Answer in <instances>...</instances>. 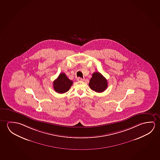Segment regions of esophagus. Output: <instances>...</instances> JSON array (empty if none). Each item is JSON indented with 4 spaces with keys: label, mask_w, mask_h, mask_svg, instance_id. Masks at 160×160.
Here are the masks:
<instances>
[{
    "label": "esophagus",
    "mask_w": 160,
    "mask_h": 160,
    "mask_svg": "<svg viewBox=\"0 0 160 160\" xmlns=\"http://www.w3.org/2000/svg\"><path fill=\"white\" fill-rule=\"evenodd\" d=\"M77 80L78 81H83L84 80V79L81 78V77H78V78H77Z\"/></svg>",
    "instance_id": "obj_1"
}]
</instances>
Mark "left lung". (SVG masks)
<instances>
[{"label": "left lung", "mask_w": 160, "mask_h": 160, "mask_svg": "<svg viewBox=\"0 0 160 160\" xmlns=\"http://www.w3.org/2000/svg\"><path fill=\"white\" fill-rule=\"evenodd\" d=\"M89 86L92 90L96 92L101 93L107 88L108 83L106 79L99 72H94L89 81Z\"/></svg>", "instance_id": "1"}]
</instances>
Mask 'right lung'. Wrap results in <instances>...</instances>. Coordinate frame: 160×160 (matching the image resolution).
Here are the masks:
<instances>
[{
  "mask_svg": "<svg viewBox=\"0 0 160 160\" xmlns=\"http://www.w3.org/2000/svg\"><path fill=\"white\" fill-rule=\"evenodd\" d=\"M72 84L73 82L68 79L65 74L62 73L54 81L53 88L57 93H64L68 91Z\"/></svg>",
  "mask_w": 160,
  "mask_h": 160,
  "instance_id": "obj_1",
  "label": "right lung"
}]
</instances>
